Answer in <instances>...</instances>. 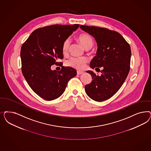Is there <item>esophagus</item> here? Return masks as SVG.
I'll return each instance as SVG.
<instances>
[{
	"label": "esophagus",
	"mask_w": 151,
	"mask_h": 151,
	"mask_svg": "<svg viewBox=\"0 0 151 151\" xmlns=\"http://www.w3.org/2000/svg\"><path fill=\"white\" fill-rule=\"evenodd\" d=\"M77 73V74H78V75H81V74H83L84 72H82V71H78V70Z\"/></svg>",
	"instance_id": "34e87169"
}]
</instances>
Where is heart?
Here are the masks:
<instances>
[{
  "instance_id": "b5f03b06",
  "label": "heart",
  "mask_w": 151,
  "mask_h": 151,
  "mask_svg": "<svg viewBox=\"0 0 151 151\" xmlns=\"http://www.w3.org/2000/svg\"><path fill=\"white\" fill-rule=\"evenodd\" d=\"M78 40L86 49L91 48L93 45V39L92 37L87 34H81L78 37ZM70 45V40L67 38L65 39L62 44V52L64 54L68 53V50ZM87 59L84 57L77 58V57H71L66 61V65L75 68L78 70L83 69L86 64L87 63Z\"/></svg>"
}]
</instances>
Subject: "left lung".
<instances>
[{
  "instance_id": "1",
  "label": "left lung",
  "mask_w": 151,
  "mask_h": 151,
  "mask_svg": "<svg viewBox=\"0 0 151 151\" xmlns=\"http://www.w3.org/2000/svg\"><path fill=\"white\" fill-rule=\"evenodd\" d=\"M80 28L93 36L97 43V55L92 60L90 67L96 70L103 68L101 76L87 71L92 76V81L85 86V91L95 101H106L117 92L127 77L131 57L130 45L116 31L82 25Z\"/></svg>"
}]
</instances>
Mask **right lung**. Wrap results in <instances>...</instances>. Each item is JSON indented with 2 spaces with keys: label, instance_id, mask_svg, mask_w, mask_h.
I'll return each mask as SVG.
<instances>
[{
  "label": "right lung",
  "instance_id": "1",
  "mask_svg": "<svg viewBox=\"0 0 151 151\" xmlns=\"http://www.w3.org/2000/svg\"><path fill=\"white\" fill-rule=\"evenodd\" d=\"M79 25L55 24L34 30L20 50L22 72L30 87L39 97L52 101L63 93L68 81L77 75L76 69L62 67L52 70L54 64L63 58L62 44Z\"/></svg>",
  "mask_w": 151,
  "mask_h": 151
}]
</instances>
